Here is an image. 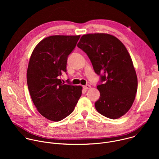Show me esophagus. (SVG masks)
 I'll return each mask as SVG.
<instances>
[{
  "instance_id": "34e87169",
  "label": "esophagus",
  "mask_w": 159,
  "mask_h": 159,
  "mask_svg": "<svg viewBox=\"0 0 159 159\" xmlns=\"http://www.w3.org/2000/svg\"><path fill=\"white\" fill-rule=\"evenodd\" d=\"M90 87H91V86H90V85H89V84H87V85H85L84 86V89H86V90L90 89Z\"/></svg>"
}]
</instances>
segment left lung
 Here are the masks:
<instances>
[{
  "instance_id": "obj_1",
  "label": "left lung",
  "mask_w": 159,
  "mask_h": 159,
  "mask_svg": "<svg viewBox=\"0 0 159 159\" xmlns=\"http://www.w3.org/2000/svg\"><path fill=\"white\" fill-rule=\"evenodd\" d=\"M77 47L87 54L101 77L96 110L106 118H120L131 108L138 87L137 76L125 45L114 36L95 33L83 35Z\"/></svg>"
}]
</instances>
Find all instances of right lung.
I'll list each match as a JSON object with an SVG mask.
<instances>
[{
  "mask_svg": "<svg viewBox=\"0 0 159 159\" xmlns=\"http://www.w3.org/2000/svg\"><path fill=\"white\" fill-rule=\"evenodd\" d=\"M80 38L79 36L55 35L41 40L34 49L28 64L27 83L32 101L40 114L59 121L73 112L82 87L62 83L66 62Z\"/></svg>",
  "mask_w": 159,
  "mask_h": 159,
  "instance_id": "1",
  "label": "right lung"
}]
</instances>
